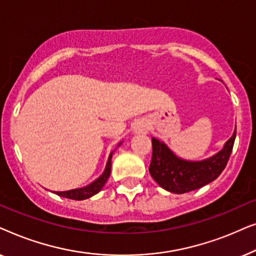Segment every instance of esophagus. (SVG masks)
Segmentation results:
<instances>
[{
	"mask_svg": "<svg viewBox=\"0 0 256 256\" xmlns=\"http://www.w3.org/2000/svg\"><path fill=\"white\" fill-rule=\"evenodd\" d=\"M134 130L136 132H146V130H148V126H146V122L140 121V122H138V124H135Z\"/></svg>",
	"mask_w": 256,
	"mask_h": 256,
	"instance_id": "obj_1",
	"label": "esophagus"
}]
</instances>
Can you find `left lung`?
I'll return each instance as SVG.
<instances>
[{"mask_svg":"<svg viewBox=\"0 0 256 256\" xmlns=\"http://www.w3.org/2000/svg\"><path fill=\"white\" fill-rule=\"evenodd\" d=\"M236 128L220 152L202 162H188L178 158L158 140L152 138V156L149 172L160 186L174 194H185L214 180L228 162L233 150Z\"/></svg>","mask_w":256,"mask_h":256,"instance_id":"1","label":"left lung"}]
</instances>
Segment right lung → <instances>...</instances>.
I'll use <instances>...</instances> for the list:
<instances>
[{"label": "right lung", "instance_id": "right-lung-1", "mask_svg": "<svg viewBox=\"0 0 256 256\" xmlns=\"http://www.w3.org/2000/svg\"><path fill=\"white\" fill-rule=\"evenodd\" d=\"M110 168H112V154L110 155V158H108L106 169H104V174L101 176L90 183V185H87L85 188H76V190H70V191H62V192H56L58 196L60 197H65L68 199H73V200H84V199H87L92 196L96 194L101 188H104V185L106 184V182L108 178H110Z\"/></svg>", "mask_w": 256, "mask_h": 256}]
</instances>
